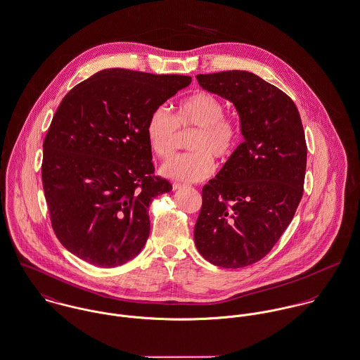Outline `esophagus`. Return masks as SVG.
<instances>
[{"label":"esophagus","instance_id":"obj_1","mask_svg":"<svg viewBox=\"0 0 360 360\" xmlns=\"http://www.w3.org/2000/svg\"><path fill=\"white\" fill-rule=\"evenodd\" d=\"M172 187H173V190H174V191H177V190H181V188H184V184H180V183H173V184H172Z\"/></svg>","mask_w":360,"mask_h":360}]
</instances>
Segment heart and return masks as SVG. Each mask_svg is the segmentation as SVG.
I'll list each match as a JSON object with an SVG mask.
<instances>
[{
	"label": "heart",
	"instance_id": "b5f03b06",
	"mask_svg": "<svg viewBox=\"0 0 360 360\" xmlns=\"http://www.w3.org/2000/svg\"><path fill=\"white\" fill-rule=\"evenodd\" d=\"M179 126L183 131L196 129L190 140L193 153L166 161L161 174L180 183H196L213 174L216 162L227 160L239 143L238 122L224 115V104L209 92H196L179 103L174 118L165 105L157 107L148 117L146 133L148 144L160 158L170 157L177 146Z\"/></svg>",
	"mask_w": 360,
	"mask_h": 360
}]
</instances>
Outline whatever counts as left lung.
Returning <instances> with one entry per match:
<instances>
[{"label":"left lung","instance_id":"obj_1","mask_svg":"<svg viewBox=\"0 0 360 360\" xmlns=\"http://www.w3.org/2000/svg\"><path fill=\"white\" fill-rule=\"evenodd\" d=\"M196 79L235 105L245 139L202 188L196 249L217 266L242 268L265 257L295 217L307 167L304 128L293 100L253 72Z\"/></svg>","mask_w":360,"mask_h":360}]
</instances>
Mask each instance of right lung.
<instances>
[{"instance_id": "right-lung-1", "label": "right lung", "mask_w": 360, "mask_h": 360, "mask_svg": "<svg viewBox=\"0 0 360 360\" xmlns=\"http://www.w3.org/2000/svg\"><path fill=\"white\" fill-rule=\"evenodd\" d=\"M190 84L187 75L107 68L60 101L44 140L41 172L52 227L70 253L112 268L141 252L148 206L172 191L154 176L146 125Z\"/></svg>"}]
</instances>
